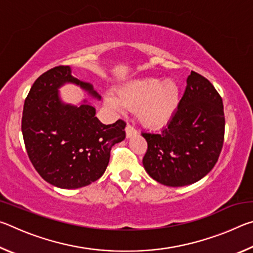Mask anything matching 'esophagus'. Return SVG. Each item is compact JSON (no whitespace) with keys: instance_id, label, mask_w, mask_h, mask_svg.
<instances>
[{"instance_id":"esophagus-1","label":"esophagus","mask_w":253,"mask_h":253,"mask_svg":"<svg viewBox=\"0 0 253 253\" xmlns=\"http://www.w3.org/2000/svg\"><path fill=\"white\" fill-rule=\"evenodd\" d=\"M125 130H126V136H127V138H130V137H132L134 135H136V132H137V130L135 129V128L132 127L131 125H129V124H127V125H126Z\"/></svg>"}]
</instances>
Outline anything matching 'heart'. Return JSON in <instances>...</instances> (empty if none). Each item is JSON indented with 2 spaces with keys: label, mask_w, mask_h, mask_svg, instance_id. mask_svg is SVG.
Masks as SVG:
<instances>
[{
  "label": "heart",
  "mask_w": 253,
  "mask_h": 253,
  "mask_svg": "<svg viewBox=\"0 0 253 253\" xmlns=\"http://www.w3.org/2000/svg\"><path fill=\"white\" fill-rule=\"evenodd\" d=\"M179 85L174 80L143 78L132 81L118 91L117 100L128 109L137 110L143 126L157 128L170 121L179 104ZM114 107H121L111 98L107 99Z\"/></svg>",
  "instance_id": "b5f03b06"
}]
</instances>
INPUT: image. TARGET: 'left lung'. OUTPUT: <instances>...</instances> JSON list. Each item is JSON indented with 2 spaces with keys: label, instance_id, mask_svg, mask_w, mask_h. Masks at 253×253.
I'll list each match as a JSON object with an SVG mask.
<instances>
[{
  "label": "left lung",
  "instance_id": "8db88e82",
  "mask_svg": "<svg viewBox=\"0 0 253 253\" xmlns=\"http://www.w3.org/2000/svg\"><path fill=\"white\" fill-rule=\"evenodd\" d=\"M186 88L168 126L143 131V158L149 176L168 186L190 185L203 178L219 160L224 140L223 102L213 84L191 71Z\"/></svg>",
  "mask_w": 253,
  "mask_h": 253
}]
</instances>
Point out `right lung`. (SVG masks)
Wrapping results in <instances>:
<instances>
[{
  "instance_id": "1",
  "label": "right lung",
  "mask_w": 253,
  "mask_h": 253,
  "mask_svg": "<svg viewBox=\"0 0 253 253\" xmlns=\"http://www.w3.org/2000/svg\"><path fill=\"white\" fill-rule=\"evenodd\" d=\"M75 84L96 99L92 84L71 75L69 66H59L34 81L24 101L22 134L28 156L40 176L60 188L87 186L102 176L111 147L125 139L122 119L104 125L96 108L84 100L65 104L59 88Z\"/></svg>"
}]
</instances>
